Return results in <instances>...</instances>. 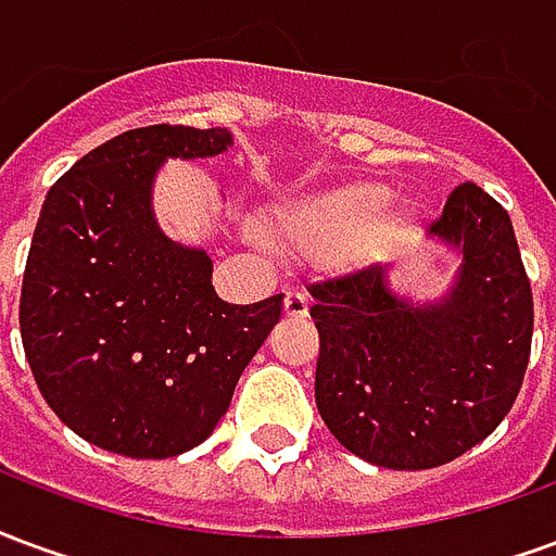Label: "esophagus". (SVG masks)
Here are the masks:
<instances>
[{"label":"esophagus","instance_id":"34e87169","mask_svg":"<svg viewBox=\"0 0 556 556\" xmlns=\"http://www.w3.org/2000/svg\"><path fill=\"white\" fill-rule=\"evenodd\" d=\"M286 315L289 318H306L309 315V298L303 291H289L286 294Z\"/></svg>","mask_w":556,"mask_h":556}]
</instances>
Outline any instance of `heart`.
Instances as JSON below:
<instances>
[{"instance_id":"heart-1","label":"heart","mask_w":556,"mask_h":556,"mask_svg":"<svg viewBox=\"0 0 556 556\" xmlns=\"http://www.w3.org/2000/svg\"><path fill=\"white\" fill-rule=\"evenodd\" d=\"M393 190L378 181H351L291 199L274 217L282 243L303 250H349L363 241L372 250H390L410 241L419 229V211L410 202L390 205Z\"/></svg>"}]
</instances>
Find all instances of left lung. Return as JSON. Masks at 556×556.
Returning a JSON list of instances; mask_svg holds the SVG:
<instances>
[{"label":"left lung","mask_w":556,"mask_h":556,"mask_svg":"<svg viewBox=\"0 0 556 556\" xmlns=\"http://www.w3.org/2000/svg\"><path fill=\"white\" fill-rule=\"evenodd\" d=\"M426 238L458 255L438 301L390 289L384 265L309 286L318 414L349 453L390 470L446 465L485 441L530 361L533 294L509 214L467 181Z\"/></svg>","instance_id":"left-lung-1"}]
</instances>
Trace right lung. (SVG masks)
I'll return each instance as SVG.
<instances>
[{
    "label": "right lung",
    "mask_w": 556,
    "mask_h": 556,
    "mask_svg": "<svg viewBox=\"0 0 556 556\" xmlns=\"http://www.w3.org/2000/svg\"><path fill=\"white\" fill-rule=\"evenodd\" d=\"M231 142L226 127H137L77 160L43 199L20 294L23 351L55 417L106 453L199 446L282 315V294L219 301L211 255L154 217L166 160L217 157Z\"/></svg>",
    "instance_id": "right-lung-1"
}]
</instances>
